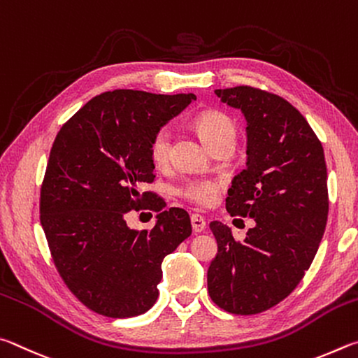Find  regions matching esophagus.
Instances as JSON below:
<instances>
[{
  "label": "esophagus",
  "instance_id": "obj_1",
  "mask_svg": "<svg viewBox=\"0 0 358 358\" xmlns=\"http://www.w3.org/2000/svg\"><path fill=\"white\" fill-rule=\"evenodd\" d=\"M190 220H192V228H193V231H195V233H201V231L206 229L204 217H201L199 214H192Z\"/></svg>",
  "mask_w": 358,
  "mask_h": 358
}]
</instances>
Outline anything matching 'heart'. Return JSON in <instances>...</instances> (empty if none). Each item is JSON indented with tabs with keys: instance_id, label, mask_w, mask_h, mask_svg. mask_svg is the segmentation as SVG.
Wrapping results in <instances>:
<instances>
[{
	"instance_id": "obj_1",
	"label": "heart",
	"mask_w": 358,
	"mask_h": 358,
	"mask_svg": "<svg viewBox=\"0 0 358 358\" xmlns=\"http://www.w3.org/2000/svg\"><path fill=\"white\" fill-rule=\"evenodd\" d=\"M193 125L208 148L222 141L234 143L236 140V122L222 111L208 110L199 113L193 119ZM169 150H171V130L162 127L150 138L149 155L157 166H163L169 160ZM179 193L180 196L198 206H212L220 193V184L210 179H193L180 187Z\"/></svg>"
}]
</instances>
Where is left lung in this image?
Segmentation results:
<instances>
[{
    "mask_svg": "<svg viewBox=\"0 0 358 358\" xmlns=\"http://www.w3.org/2000/svg\"><path fill=\"white\" fill-rule=\"evenodd\" d=\"M247 119V166L234 176L227 210L255 220L243 242L220 222L209 227L218 253L209 296L233 315H258L296 289L315 259L329 215L322 144L287 100L252 86L215 90Z\"/></svg>",
    "mask_w": 358,
    "mask_h": 358,
    "instance_id": "1",
    "label": "left lung"
}]
</instances>
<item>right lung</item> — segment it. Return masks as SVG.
Listing matches in <instances>:
<instances>
[{
  "instance_id": "1",
  "label": "right lung",
  "mask_w": 358,
  "mask_h": 358,
  "mask_svg": "<svg viewBox=\"0 0 358 358\" xmlns=\"http://www.w3.org/2000/svg\"><path fill=\"white\" fill-rule=\"evenodd\" d=\"M193 94L116 90L91 99L62 125L41 189V223L56 268L87 308L106 317L146 313L159 297L162 261L192 234L184 209L163 210L152 192L150 138ZM131 208L159 211L152 230H130Z\"/></svg>"
}]
</instances>
